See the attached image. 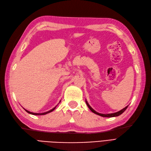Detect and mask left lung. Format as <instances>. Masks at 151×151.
<instances>
[{"mask_svg": "<svg viewBox=\"0 0 151 151\" xmlns=\"http://www.w3.org/2000/svg\"><path fill=\"white\" fill-rule=\"evenodd\" d=\"M86 103L87 105H88V108L90 109V110H91V111H92V112L94 113H95V114H96V115H98L101 116H103V117H114V116H119V115H121V114H122L123 112H124V111L126 110V109L128 108V106H126L125 108H124L123 109H121L120 111H118V112H116V113H114L103 114V113H98V112H97V111H96L95 110H94V109L90 106V105L88 104V102H87L86 100Z\"/></svg>", "mask_w": 151, "mask_h": 151, "instance_id": "left-lung-1", "label": "left lung"}]
</instances>
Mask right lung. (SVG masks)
<instances>
[{"mask_svg":"<svg viewBox=\"0 0 151 151\" xmlns=\"http://www.w3.org/2000/svg\"><path fill=\"white\" fill-rule=\"evenodd\" d=\"M55 108H56V106L55 107V108H53V109H52L51 110H50V111H47V112H45V113H33V112H30V111H28V110H26V109H25V111H26V112H28V113H29V114H31V115H46V114H47V113H50V112H52V111H53L55 109Z\"/></svg>","mask_w":151,"mask_h":151,"instance_id":"1","label":"right lung"}]
</instances>
